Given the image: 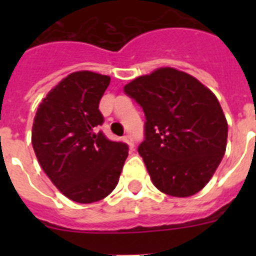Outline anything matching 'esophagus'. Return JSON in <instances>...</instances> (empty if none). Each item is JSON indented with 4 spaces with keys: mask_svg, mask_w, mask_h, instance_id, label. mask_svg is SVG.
Segmentation results:
<instances>
[{
    "mask_svg": "<svg viewBox=\"0 0 256 256\" xmlns=\"http://www.w3.org/2000/svg\"><path fill=\"white\" fill-rule=\"evenodd\" d=\"M124 141L128 144V146H130V148H134V142H133V138H132V136H124Z\"/></svg>",
    "mask_w": 256,
    "mask_h": 256,
    "instance_id": "1",
    "label": "esophagus"
}]
</instances>
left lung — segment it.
I'll use <instances>...</instances> for the list:
<instances>
[{"label":"left lung","instance_id":"obj_1","mask_svg":"<svg viewBox=\"0 0 256 256\" xmlns=\"http://www.w3.org/2000/svg\"><path fill=\"white\" fill-rule=\"evenodd\" d=\"M124 92L146 116L138 154L154 186L174 198L204 188L227 146L228 124L216 94L173 68L138 76Z\"/></svg>","mask_w":256,"mask_h":256}]
</instances>
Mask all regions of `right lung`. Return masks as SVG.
Returning a JSON list of instances; mask_svg holds the SVG:
<instances>
[{
	"mask_svg": "<svg viewBox=\"0 0 256 256\" xmlns=\"http://www.w3.org/2000/svg\"><path fill=\"white\" fill-rule=\"evenodd\" d=\"M110 76L76 72L47 94L36 112L32 144L38 162L62 195L79 204L105 198L116 187L128 144L110 141L97 126Z\"/></svg>",
	"mask_w": 256,
	"mask_h": 256,
	"instance_id": "right-lung-1",
	"label": "right lung"
}]
</instances>
